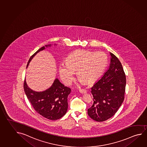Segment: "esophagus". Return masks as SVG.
I'll use <instances>...</instances> for the list:
<instances>
[{"mask_svg":"<svg viewBox=\"0 0 147 147\" xmlns=\"http://www.w3.org/2000/svg\"><path fill=\"white\" fill-rule=\"evenodd\" d=\"M79 92L82 94H84V93H86L87 92V90H85V89H80L79 90Z\"/></svg>","mask_w":147,"mask_h":147,"instance_id":"esophagus-1","label":"esophagus"}]
</instances>
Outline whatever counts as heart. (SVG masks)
<instances>
[{
  "label": "heart",
  "instance_id": "b5f03b06",
  "mask_svg": "<svg viewBox=\"0 0 147 147\" xmlns=\"http://www.w3.org/2000/svg\"><path fill=\"white\" fill-rule=\"evenodd\" d=\"M107 63L103 52L77 50L68 56L66 63L60 64V77L65 84H69L74 78V71H78V77L81 81L91 84L100 77Z\"/></svg>",
  "mask_w": 147,
  "mask_h": 147
}]
</instances>
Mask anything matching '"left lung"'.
<instances>
[{"label": "left lung", "mask_w": 147, "mask_h": 147, "mask_svg": "<svg viewBox=\"0 0 147 147\" xmlns=\"http://www.w3.org/2000/svg\"><path fill=\"white\" fill-rule=\"evenodd\" d=\"M110 55L109 68L91 88L94 103L87 113L98 122L114 115L125 98L126 77L123 68L119 59L112 53Z\"/></svg>", "instance_id": "1"}]
</instances>
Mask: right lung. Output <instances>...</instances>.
Here are the masks:
<instances>
[{
  "instance_id": "1",
  "label": "right lung",
  "mask_w": 147,
  "mask_h": 147,
  "mask_svg": "<svg viewBox=\"0 0 147 147\" xmlns=\"http://www.w3.org/2000/svg\"><path fill=\"white\" fill-rule=\"evenodd\" d=\"M51 45L45 47H50ZM45 46L40 48L31 57L27 68L31 60L37 53L44 50ZM24 88L28 99L38 114L48 119L55 120L62 117L68 109L67 98L71 92L69 87L65 86L56 78L51 87L42 92H35L28 86L25 80Z\"/></svg>"
}]
</instances>
